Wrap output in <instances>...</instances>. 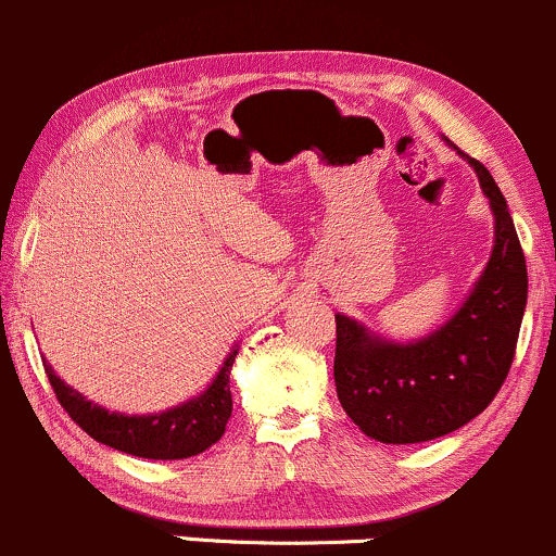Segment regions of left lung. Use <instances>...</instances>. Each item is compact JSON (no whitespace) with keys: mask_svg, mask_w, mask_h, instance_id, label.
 Listing matches in <instances>:
<instances>
[{"mask_svg":"<svg viewBox=\"0 0 556 556\" xmlns=\"http://www.w3.org/2000/svg\"><path fill=\"white\" fill-rule=\"evenodd\" d=\"M494 212V252L465 304L426 339L396 344L336 315L333 378L341 407L380 444H420L467 426L494 402L515 359L528 267L507 199L478 160Z\"/></svg>","mask_w":556,"mask_h":556,"instance_id":"obj_1","label":"left lung"}]
</instances>
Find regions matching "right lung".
Instances as JSON below:
<instances>
[{
  "instance_id": "1",
  "label": "right lung",
  "mask_w": 556,
  "mask_h": 556,
  "mask_svg": "<svg viewBox=\"0 0 556 556\" xmlns=\"http://www.w3.org/2000/svg\"><path fill=\"white\" fill-rule=\"evenodd\" d=\"M236 354H239V349L228 354L207 391L178 404V407L154 415L110 413V409L89 402L76 389H71L65 380L54 376L52 365L47 359H43V370H47L49 383H52L62 409L93 441L143 459H186L217 444L220 435L226 433L230 409H233L230 367H233Z\"/></svg>"
}]
</instances>
